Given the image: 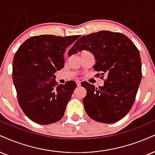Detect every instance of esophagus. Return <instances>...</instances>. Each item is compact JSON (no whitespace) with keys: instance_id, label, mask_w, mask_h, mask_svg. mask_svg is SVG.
Wrapping results in <instances>:
<instances>
[{"instance_id":"obj_1","label":"esophagus","mask_w":155,"mask_h":155,"mask_svg":"<svg viewBox=\"0 0 155 155\" xmlns=\"http://www.w3.org/2000/svg\"><path fill=\"white\" fill-rule=\"evenodd\" d=\"M76 85H77L78 87H79V86L81 85V81H79V80H76Z\"/></svg>"}]
</instances>
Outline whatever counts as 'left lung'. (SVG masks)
I'll return each mask as SVG.
<instances>
[{
  "instance_id": "8db88e82",
  "label": "left lung",
  "mask_w": 155,
  "mask_h": 155,
  "mask_svg": "<svg viewBox=\"0 0 155 155\" xmlns=\"http://www.w3.org/2000/svg\"><path fill=\"white\" fill-rule=\"evenodd\" d=\"M83 50L95 57L93 68L103 79L104 85L95 88L83 84L87 95L83 103L87 114L94 120L113 124L131 109L141 83V61L139 50L127 36L120 32L100 31L82 36L68 51V56Z\"/></svg>"
}]
</instances>
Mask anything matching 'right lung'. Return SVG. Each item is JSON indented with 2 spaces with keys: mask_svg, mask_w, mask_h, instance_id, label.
<instances>
[{
  "mask_svg": "<svg viewBox=\"0 0 155 155\" xmlns=\"http://www.w3.org/2000/svg\"><path fill=\"white\" fill-rule=\"evenodd\" d=\"M79 37H31L15 53L12 74L18 104L36 124H53L63 117L76 84L58 85L55 73L64 66L66 48Z\"/></svg>",
  "mask_w": 155,
  "mask_h": 155,
  "instance_id": "obj_1",
  "label": "right lung"
}]
</instances>
